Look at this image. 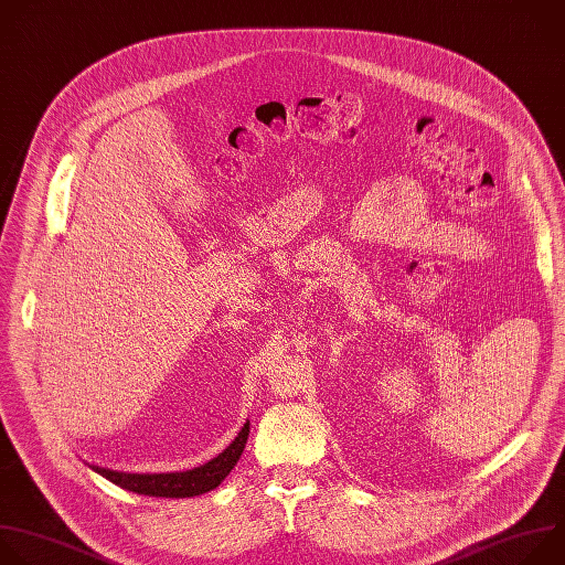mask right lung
<instances>
[{
  "instance_id": "add662e5",
  "label": "right lung",
  "mask_w": 565,
  "mask_h": 565,
  "mask_svg": "<svg viewBox=\"0 0 565 565\" xmlns=\"http://www.w3.org/2000/svg\"><path fill=\"white\" fill-rule=\"evenodd\" d=\"M249 438V420L243 425L238 436L222 449V452L211 459L204 466H198L193 470L184 472H162V475H134V472H120L108 470L95 463H88L93 472L108 479L110 483L120 486L122 490L145 494V497H164V499H186V497H200L204 492H211L217 488L227 475L238 463L245 443Z\"/></svg>"
}]
</instances>
